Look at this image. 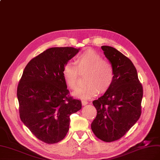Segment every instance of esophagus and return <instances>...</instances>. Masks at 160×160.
<instances>
[{
	"label": "esophagus",
	"instance_id": "esophagus-1",
	"mask_svg": "<svg viewBox=\"0 0 160 160\" xmlns=\"http://www.w3.org/2000/svg\"><path fill=\"white\" fill-rule=\"evenodd\" d=\"M81 103H82V106H85V105H86V104H88V102H87V101L82 100V101H81Z\"/></svg>",
	"mask_w": 160,
	"mask_h": 160
}]
</instances>
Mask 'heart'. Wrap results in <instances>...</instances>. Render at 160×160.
Instances as JSON below:
<instances>
[{
	"label": "heart",
	"instance_id": "heart-1",
	"mask_svg": "<svg viewBox=\"0 0 160 160\" xmlns=\"http://www.w3.org/2000/svg\"><path fill=\"white\" fill-rule=\"evenodd\" d=\"M75 64L65 63L62 75L66 83L72 89L78 88L80 72L87 71V83L73 92V95L82 98H89L101 92H105L111 88L114 80L112 65L102 59L100 54L89 49L76 56Z\"/></svg>",
	"mask_w": 160,
	"mask_h": 160
}]
</instances>
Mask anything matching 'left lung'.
<instances>
[{
	"mask_svg": "<svg viewBox=\"0 0 160 160\" xmlns=\"http://www.w3.org/2000/svg\"><path fill=\"white\" fill-rule=\"evenodd\" d=\"M101 49L112 66L114 80L111 88L92 101L97 114L91 129L98 138L111 142L121 138L138 120L143 89L130 59L112 47Z\"/></svg>",
	"mask_w": 160,
	"mask_h": 160,
	"instance_id": "8db88e82",
	"label": "left lung"
}]
</instances>
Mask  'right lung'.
Listing matches in <instances>:
<instances>
[{"mask_svg":"<svg viewBox=\"0 0 160 160\" xmlns=\"http://www.w3.org/2000/svg\"><path fill=\"white\" fill-rule=\"evenodd\" d=\"M80 48H51L27 64L17 88L20 119L38 139L47 144L62 140L70 115L81 109V101L69 97L62 75L65 63Z\"/></svg>","mask_w":160,"mask_h":160,"instance_id":"right-lung-1","label":"right lung"}]
</instances>
